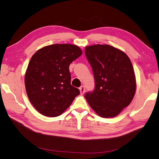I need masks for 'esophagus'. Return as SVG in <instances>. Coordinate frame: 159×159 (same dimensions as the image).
I'll use <instances>...</instances> for the list:
<instances>
[{
    "label": "esophagus",
    "mask_w": 159,
    "mask_h": 159,
    "mask_svg": "<svg viewBox=\"0 0 159 159\" xmlns=\"http://www.w3.org/2000/svg\"><path fill=\"white\" fill-rule=\"evenodd\" d=\"M79 89H80V93L81 94H84V93H85V87L84 86H81L79 88Z\"/></svg>",
    "instance_id": "34e87169"
}]
</instances>
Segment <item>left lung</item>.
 Listing matches in <instances>:
<instances>
[{"mask_svg":"<svg viewBox=\"0 0 159 159\" xmlns=\"http://www.w3.org/2000/svg\"><path fill=\"white\" fill-rule=\"evenodd\" d=\"M96 87L85 95L91 108L102 117L118 116L133 100L136 79L129 57L122 50L107 44L85 47Z\"/></svg>","mask_w":159,"mask_h":159,"instance_id":"1","label":"left lung"}]
</instances>
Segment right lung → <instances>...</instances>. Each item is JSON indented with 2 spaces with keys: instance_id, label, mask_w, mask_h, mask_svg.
Returning a JSON list of instances; mask_svg holds the SVG:
<instances>
[{
  "instance_id": "obj_1",
  "label": "right lung",
  "mask_w": 159,
  "mask_h": 159,
  "mask_svg": "<svg viewBox=\"0 0 159 159\" xmlns=\"http://www.w3.org/2000/svg\"><path fill=\"white\" fill-rule=\"evenodd\" d=\"M82 53L76 45L56 43L43 47L32 56L25 76L26 92L43 116H59L80 94L70 84L69 66Z\"/></svg>"
}]
</instances>
